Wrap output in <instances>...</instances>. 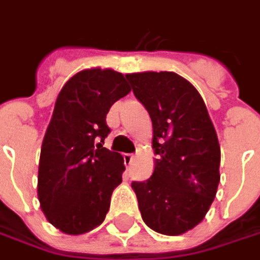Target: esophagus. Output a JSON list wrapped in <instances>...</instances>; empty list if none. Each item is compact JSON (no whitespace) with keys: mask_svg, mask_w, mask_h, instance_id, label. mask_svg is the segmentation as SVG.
Wrapping results in <instances>:
<instances>
[{"mask_svg":"<svg viewBox=\"0 0 260 260\" xmlns=\"http://www.w3.org/2000/svg\"><path fill=\"white\" fill-rule=\"evenodd\" d=\"M134 161V154H129V153H125L124 154V163L126 167H129L131 164Z\"/></svg>","mask_w":260,"mask_h":260,"instance_id":"1","label":"esophagus"}]
</instances>
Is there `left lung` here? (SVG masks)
<instances>
[{
	"label": "left lung",
	"mask_w": 260,
	"mask_h": 260,
	"mask_svg": "<svg viewBox=\"0 0 260 260\" xmlns=\"http://www.w3.org/2000/svg\"><path fill=\"white\" fill-rule=\"evenodd\" d=\"M152 118V177L132 182L142 218L164 235H181L206 216L220 182V145L196 87L175 72L126 74Z\"/></svg>",
	"instance_id": "obj_1"
}]
</instances>
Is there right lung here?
Masks as SVG:
<instances>
[{"instance_id": "obj_1", "label": "right lung", "mask_w": 260, "mask_h": 260, "mask_svg": "<svg viewBox=\"0 0 260 260\" xmlns=\"http://www.w3.org/2000/svg\"><path fill=\"white\" fill-rule=\"evenodd\" d=\"M126 75L111 68L82 69L57 96L42 143L37 198L44 216L64 234L89 233L104 221L124 157L103 147L106 117L131 91Z\"/></svg>"}]
</instances>
